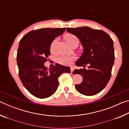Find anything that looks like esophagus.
Segmentation results:
<instances>
[{
  "instance_id": "obj_1",
  "label": "esophagus",
  "mask_w": 129,
  "mask_h": 129,
  "mask_svg": "<svg viewBox=\"0 0 129 129\" xmlns=\"http://www.w3.org/2000/svg\"><path fill=\"white\" fill-rule=\"evenodd\" d=\"M74 69H75V68H74V67L73 66H71V72L72 73L73 71H74Z\"/></svg>"
}]
</instances>
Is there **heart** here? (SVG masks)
Wrapping results in <instances>:
<instances>
[{
  "instance_id": "obj_1",
  "label": "heart",
  "mask_w": 129,
  "mask_h": 129,
  "mask_svg": "<svg viewBox=\"0 0 129 129\" xmlns=\"http://www.w3.org/2000/svg\"><path fill=\"white\" fill-rule=\"evenodd\" d=\"M65 40L70 45L72 44L75 42L76 40H77L78 39L76 36L73 35L72 34H69L65 36ZM58 42V39H55L54 40L52 41L51 47H50V49H51V52H54L56 49L57 44ZM75 59V57H69L67 56H61L60 57L58 58V61L60 62V64L65 65H68L72 64L73 61Z\"/></svg>"
}]
</instances>
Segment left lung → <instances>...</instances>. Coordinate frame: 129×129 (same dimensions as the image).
I'll return each mask as SVG.
<instances>
[{"label": "left lung", "mask_w": 129, "mask_h": 129, "mask_svg": "<svg viewBox=\"0 0 129 129\" xmlns=\"http://www.w3.org/2000/svg\"><path fill=\"white\" fill-rule=\"evenodd\" d=\"M67 31L77 36L84 48L76 66L85 67L89 64L88 69L81 68L73 72L83 78L75 88L82 94H97L105 88L111 77L114 62L113 41L104 30L88 27L68 28Z\"/></svg>", "instance_id": "obj_1"}]
</instances>
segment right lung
I'll use <instances>...</instances> for the list:
<instances>
[{
  "mask_svg": "<svg viewBox=\"0 0 129 129\" xmlns=\"http://www.w3.org/2000/svg\"><path fill=\"white\" fill-rule=\"evenodd\" d=\"M65 29L45 28L31 30L19 43L17 53L19 77L25 89L39 99L53 94L59 84L58 77L63 73H71L69 67L56 64L48 70L44 65L51 54L52 42Z\"/></svg>",
  "mask_w": 129,
  "mask_h": 129,
  "instance_id": "1",
  "label": "right lung"
}]
</instances>
